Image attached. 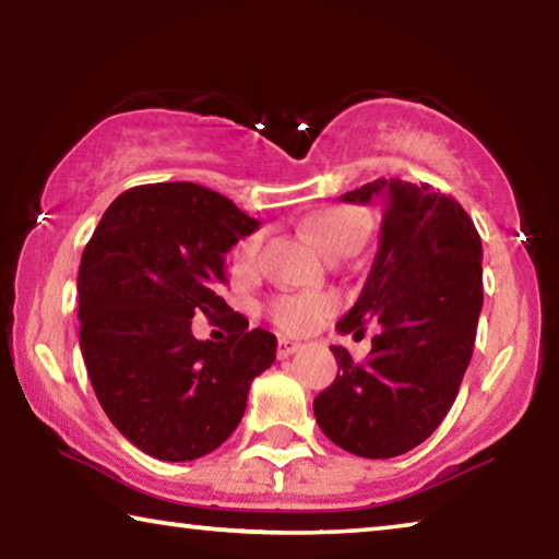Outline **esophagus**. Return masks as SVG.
<instances>
[{
	"label": "esophagus",
	"mask_w": 559,
	"mask_h": 559,
	"mask_svg": "<svg viewBox=\"0 0 559 559\" xmlns=\"http://www.w3.org/2000/svg\"><path fill=\"white\" fill-rule=\"evenodd\" d=\"M300 347H302V345L298 343V340L281 337V340H278V359H286V357H290V355H296Z\"/></svg>",
	"instance_id": "esophagus-1"
}]
</instances>
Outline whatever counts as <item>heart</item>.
Here are the masks:
<instances>
[{"instance_id": "obj_1", "label": "heart", "mask_w": 559, "mask_h": 559, "mask_svg": "<svg viewBox=\"0 0 559 559\" xmlns=\"http://www.w3.org/2000/svg\"><path fill=\"white\" fill-rule=\"evenodd\" d=\"M306 231L320 251L328 259H343L353 257L367 239V222L362 214L347 206H328L306 219ZM261 236L251 234L236 246L234 259L236 266H251L259 257ZM333 302L325 296H313V293H286L271 302L269 313L273 323L278 328L288 330V333H308V330L318 328L323 318L330 313Z\"/></svg>"}]
</instances>
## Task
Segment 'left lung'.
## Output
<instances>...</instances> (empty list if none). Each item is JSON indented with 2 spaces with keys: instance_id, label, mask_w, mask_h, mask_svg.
<instances>
[{
  "instance_id": "left-lung-1",
  "label": "left lung",
  "mask_w": 559,
  "mask_h": 559,
  "mask_svg": "<svg viewBox=\"0 0 559 559\" xmlns=\"http://www.w3.org/2000/svg\"><path fill=\"white\" fill-rule=\"evenodd\" d=\"M340 200L382 202L380 241L365 288L337 333H380L362 362L333 345L335 382L313 402L325 437L355 456L394 459L437 431L456 400L484 308V246L449 194L374 179Z\"/></svg>"
}]
</instances>
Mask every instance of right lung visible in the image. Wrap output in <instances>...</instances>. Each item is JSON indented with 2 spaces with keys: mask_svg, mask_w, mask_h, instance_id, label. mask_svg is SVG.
<instances>
[{
  "mask_svg": "<svg viewBox=\"0 0 559 559\" xmlns=\"http://www.w3.org/2000/svg\"><path fill=\"white\" fill-rule=\"evenodd\" d=\"M259 229L231 200L192 182L132 187L81 257V355L108 419L159 461H194L239 427L276 335L249 330L216 286L224 257ZM226 322L224 344L197 341L191 318Z\"/></svg>",
  "mask_w": 559,
  "mask_h": 559,
  "instance_id": "add662e5",
  "label": "right lung"
}]
</instances>
